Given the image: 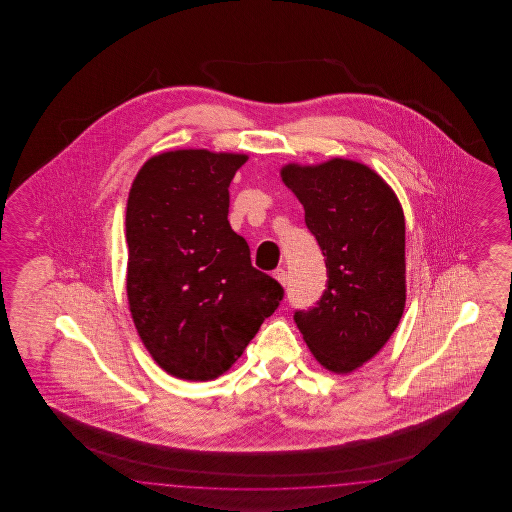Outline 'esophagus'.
Wrapping results in <instances>:
<instances>
[{
	"mask_svg": "<svg viewBox=\"0 0 512 512\" xmlns=\"http://www.w3.org/2000/svg\"><path fill=\"white\" fill-rule=\"evenodd\" d=\"M272 276H274V280H278L280 285H287V271L276 269V271L272 272Z\"/></svg>",
	"mask_w": 512,
	"mask_h": 512,
	"instance_id": "obj_1",
	"label": "esophagus"
}]
</instances>
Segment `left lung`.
<instances>
[{"label":"left lung","instance_id":"left-lung-1","mask_svg":"<svg viewBox=\"0 0 512 512\" xmlns=\"http://www.w3.org/2000/svg\"><path fill=\"white\" fill-rule=\"evenodd\" d=\"M280 175L304 205L327 267L322 298L294 322L326 370L351 373L381 351L403 316V207L381 175L351 159L289 163Z\"/></svg>","mask_w":512,"mask_h":512}]
</instances>
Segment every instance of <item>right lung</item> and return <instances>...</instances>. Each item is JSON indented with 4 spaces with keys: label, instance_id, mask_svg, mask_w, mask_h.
<instances>
[{
    "label": "right lung",
    "instance_id": "add662e5",
    "mask_svg": "<svg viewBox=\"0 0 512 512\" xmlns=\"http://www.w3.org/2000/svg\"><path fill=\"white\" fill-rule=\"evenodd\" d=\"M245 153L170 150L142 164L126 207V291L144 348L168 375L218 379L283 298L230 229L229 186Z\"/></svg>",
    "mask_w": 512,
    "mask_h": 512
}]
</instances>
